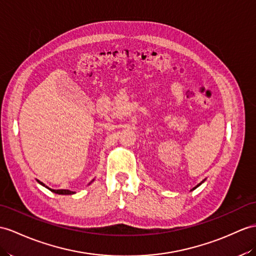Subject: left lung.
<instances>
[{
  "label": "left lung",
  "instance_id": "8db88e82",
  "mask_svg": "<svg viewBox=\"0 0 256 256\" xmlns=\"http://www.w3.org/2000/svg\"><path fill=\"white\" fill-rule=\"evenodd\" d=\"M205 182V179H204V180H203V182H200V184H196V186H194V188H192V189H191V191H192V190H196V188H198V186H201V184H203V182Z\"/></svg>",
  "mask_w": 256,
  "mask_h": 256
}]
</instances>
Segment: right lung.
Listing matches in <instances>:
<instances>
[{"label": "right lung", "mask_w": 256, "mask_h": 256, "mask_svg": "<svg viewBox=\"0 0 256 256\" xmlns=\"http://www.w3.org/2000/svg\"><path fill=\"white\" fill-rule=\"evenodd\" d=\"M36 182H38L41 186H46V189H48L50 191H52V192H54V193H56V194H62V196H72V194H74V193H76V192H74V191H70V190H65V189H60V190H54V189H51V188H48V186H46L44 184H43V182H40V180H38V179H36ZM94 182V179H93L92 180V182ZM90 182V184H91Z\"/></svg>", "instance_id": "1"}]
</instances>
